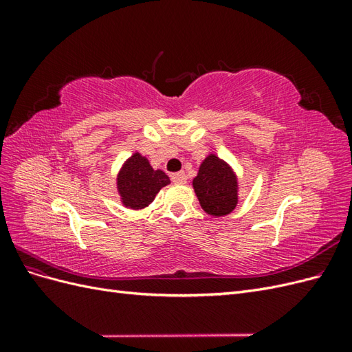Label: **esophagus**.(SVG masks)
Masks as SVG:
<instances>
[{
    "instance_id": "esophagus-1",
    "label": "esophagus",
    "mask_w": 352,
    "mask_h": 352,
    "mask_svg": "<svg viewBox=\"0 0 352 352\" xmlns=\"http://www.w3.org/2000/svg\"><path fill=\"white\" fill-rule=\"evenodd\" d=\"M172 182L176 185H184L186 184V175L184 172H179V173H173L172 175Z\"/></svg>"
}]
</instances>
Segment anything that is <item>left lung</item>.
Returning a JSON list of instances; mask_svg holds the SVG:
<instances>
[{
  "mask_svg": "<svg viewBox=\"0 0 352 352\" xmlns=\"http://www.w3.org/2000/svg\"><path fill=\"white\" fill-rule=\"evenodd\" d=\"M192 186L202 210L212 217L228 216L238 204V176L216 154L202 160Z\"/></svg>",
  "mask_w": 352,
  "mask_h": 352,
  "instance_id": "left-lung-1",
  "label": "left lung"
}]
</instances>
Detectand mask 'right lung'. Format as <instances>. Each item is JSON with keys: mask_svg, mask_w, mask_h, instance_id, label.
I'll use <instances>...</instances> for the list:
<instances>
[{"mask_svg": "<svg viewBox=\"0 0 352 352\" xmlns=\"http://www.w3.org/2000/svg\"><path fill=\"white\" fill-rule=\"evenodd\" d=\"M168 184L170 179L163 170L153 168L148 158L138 151L126 160L116 177L122 204L132 210L150 206L160 189Z\"/></svg>", "mask_w": 352, "mask_h": 352, "instance_id": "add662e5", "label": "right lung"}]
</instances>
